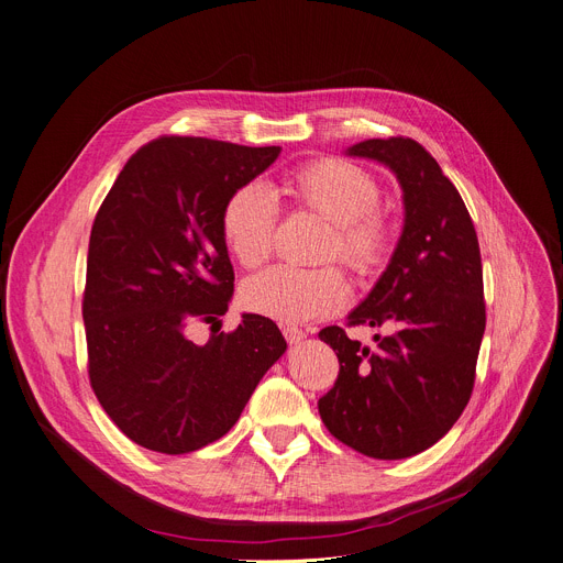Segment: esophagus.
<instances>
[{
	"instance_id": "34e87169",
	"label": "esophagus",
	"mask_w": 563,
	"mask_h": 563,
	"mask_svg": "<svg viewBox=\"0 0 563 563\" xmlns=\"http://www.w3.org/2000/svg\"><path fill=\"white\" fill-rule=\"evenodd\" d=\"M283 334H285L287 343H298V341L305 339V332L300 328H296V325H283Z\"/></svg>"
}]
</instances>
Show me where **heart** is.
I'll return each mask as SVG.
<instances>
[{"instance_id": "1", "label": "heart", "mask_w": 563, "mask_h": 563, "mask_svg": "<svg viewBox=\"0 0 563 563\" xmlns=\"http://www.w3.org/2000/svg\"><path fill=\"white\" fill-rule=\"evenodd\" d=\"M283 190L300 209L330 222L321 261H341L356 276H373L390 249V222L379 209L377 179L339 157L314 159L285 177ZM222 238L235 261L261 267L274 249L276 207L265 188L246 184L231 192L222 218ZM242 300L255 314L280 323H302L336 314L347 300V285L336 267H272L242 287Z\"/></svg>"}]
</instances>
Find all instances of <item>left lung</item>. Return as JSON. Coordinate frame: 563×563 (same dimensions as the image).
Here are the masks:
<instances>
[{"label": "left lung", "mask_w": 563, "mask_h": 563, "mask_svg": "<svg viewBox=\"0 0 563 563\" xmlns=\"http://www.w3.org/2000/svg\"><path fill=\"white\" fill-rule=\"evenodd\" d=\"M347 155L397 175L406 216L390 265L347 317V328L388 334L366 347L339 325L319 332L339 356L319 413L339 442L399 460L433 446L472 397L485 332L481 246L463 197L418 141L368 139Z\"/></svg>", "instance_id": "1"}]
</instances>
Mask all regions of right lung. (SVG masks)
<instances>
[{"instance_id":"obj_1","label":"right lung","mask_w":563,"mask_h":563,"mask_svg":"<svg viewBox=\"0 0 563 563\" xmlns=\"http://www.w3.org/2000/svg\"><path fill=\"white\" fill-rule=\"evenodd\" d=\"M278 155V145L159 136L128 159L96 213L82 294L89 384L150 451L179 455L229 433L287 347L261 314L203 345L188 339L195 321L216 325L229 310L224 203Z\"/></svg>"}]
</instances>
